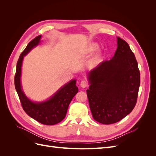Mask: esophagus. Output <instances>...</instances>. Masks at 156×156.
Segmentation results:
<instances>
[{
    "instance_id": "1",
    "label": "esophagus",
    "mask_w": 156,
    "mask_h": 156,
    "mask_svg": "<svg viewBox=\"0 0 156 156\" xmlns=\"http://www.w3.org/2000/svg\"><path fill=\"white\" fill-rule=\"evenodd\" d=\"M88 86V82L85 80H83L81 82V87L82 88H86Z\"/></svg>"
}]
</instances>
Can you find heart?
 <instances>
[{
  "label": "heart",
  "mask_w": 156,
  "mask_h": 156,
  "mask_svg": "<svg viewBox=\"0 0 156 156\" xmlns=\"http://www.w3.org/2000/svg\"><path fill=\"white\" fill-rule=\"evenodd\" d=\"M98 48V44H95V43H93V44L90 45V46L88 47V53H92V52L95 51ZM101 59V54L100 53H96L95 55L94 56V57L92 58V60L90 61V62L88 64L89 67L90 68L96 67V66H98L99 64H100Z\"/></svg>",
  "instance_id": "obj_1"
}]
</instances>
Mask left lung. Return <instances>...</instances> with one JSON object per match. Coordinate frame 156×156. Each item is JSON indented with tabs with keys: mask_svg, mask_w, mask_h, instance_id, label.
<instances>
[{
	"mask_svg": "<svg viewBox=\"0 0 156 156\" xmlns=\"http://www.w3.org/2000/svg\"><path fill=\"white\" fill-rule=\"evenodd\" d=\"M87 77L89 106L96 121L114 124L133 109L140 86V72L135 55L126 41L118 37L114 56L101 62Z\"/></svg>",
	"mask_w": 156,
	"mask_h": 156,
	"instance_id": "8db88e82",
	"label": "left lung"
}]
</instances>
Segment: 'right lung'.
Listing matches in <instances>:
<instances>
[{
    "label": "right lung",
    "mask_w": 156,
    "mask_h": 156,
    "mask_svg": "<svg viewBox=\"0 0 156 156\" xmlns=\"http://www.w3.org/2000/svg\"><path fill=\"white\" fill-rule=\"evenodd\" d=\"M41 36L36 37L30 41L18 59L15 75V87L21 101L22 107L27 114L40 123L45 125H55L62 121L66 115L71 101L78 92L76 79L71 80L48 100L34 102L28 98L23 91L21 83V67L24 56L40 44Z\"/></svg>",
    "instance_id": "1"
}]
</instances>
